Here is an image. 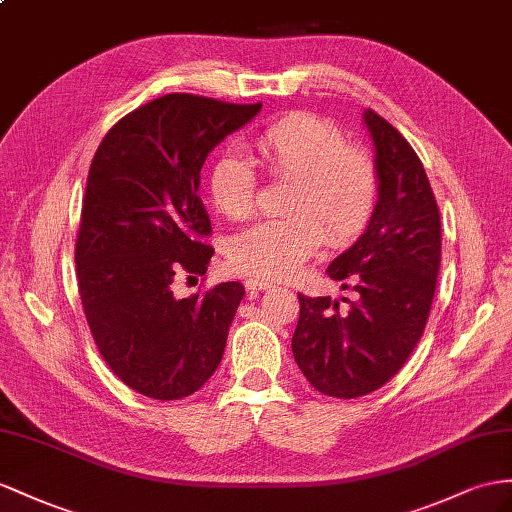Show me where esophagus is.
Listing matches in <instances>:
<instances>
[{
	"label": "esophagus",
	"mask_w": 512,
	"mask_h": 512,
	"mask_svg": "<svg viewBox=\"0 0 512 512\" xmlns=\"http://www.w3.org/2000/svg\"><path fill=\"white\" fill-rule=\"evenodd\" d=\"M244 285H246V290H268V287H272L274 283L264 277H248L244 281Z\"/></svg>",
	"instance_id": "1"
}]
</instances>
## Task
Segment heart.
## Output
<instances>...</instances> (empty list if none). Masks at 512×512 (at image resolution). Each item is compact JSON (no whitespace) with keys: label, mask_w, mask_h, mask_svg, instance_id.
Returning <instances> with one entry per match:
<instances>
[{"label":"heart","mask_w":512,"mask_h":512,"mask_svg":"<svg viewBox=\"0 0 512 512\" xmlns=\"http://www.w3.org/2000/svg\"><path fill=\"white\" fill-rule=\"evenodd\" d=\"M268 175L290 183L281 218L261 220L238 233L229 257L235 268L287 279L326 242L344 246L368 225L378 196L372 157L348 147L344 136L316 114L294 112L268 125L255 140ZM207 190L231 220L253 216L257 173L244 157L225 153L209 168Z\"/></svg>","instance_id":"b5f03b06"}]
</instances>
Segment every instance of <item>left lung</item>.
Instances as JSON below:
<instances>
[{"instance_id": "obj_1", "label": "left lung", "mask_w": 512, "mask_h": 512, "mask_svg": "<svg viewBox=\"0 0 512 512\" xmlns=\"http://www.w3.org/2000/svg\"><path fill=\"white\" fill-rule=\"evenodd\" d=\"M374 142L378 201L368 227L326 274L350 298L298 294L292 352L300 372L333 398L383 387L422 339L441 264L435 194L417 153L374 110L363 112Z\"/></svg>"}]
</instances>
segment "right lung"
I'll return each instance as SVG.
<instances>
[{
  "mask_svg": "<svg viewBox=\"0 0 512 512\" xmlns=\"http://www.w3.org/2000/svg\"><path fill=\"white\" fill-rule=\"evenodd\" d=\"M261 103L164 95L116 123L88 170L75 244L77 287L101 357L134 391L179 400L220 365L244 298L238 281L177 298L179 274H205L214 248L201 168Z\"/></svg>",
  "mask_w": 512,
  "mask_h": 512,
  "instance_id": "right-lung-1",
  "label": "right lung"
}]
</instances>
